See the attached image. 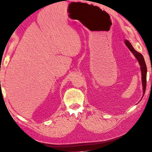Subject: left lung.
<instances>
[{"instance_id":"obj_1","label":"left lung","mask_w":152,"mask_h":152,"mask_svg":"<svg viewBox=\"0 0 152 152\" xmlns=\"http://www.w3.org/2000/svg\"><path fill=\"white\" fill-rule=\"evenodd\" d=\"M125 43L126 45L127 46L132 52L133 53V55L135 56V58H137L139 63L140 64L141 66V75H142V85H143V94H145V88H146V76H147V67H146V64L144 60V58L143 56L140 53L137 52V51L134 50V48H133V46L131 44L130 42L127 40L125 41Z\"/></svg>"}]
</instances>
